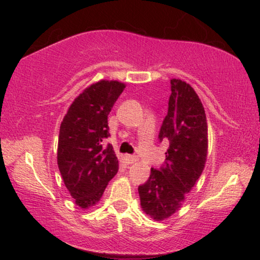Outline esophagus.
I'll use <instances>...</instances> for the list:
<instances>
[{
	"label": "esophagus",
	"instance_id": "1",
	"mask_svg": "<svg viewBox=\"0 0 260 260\" xmlns=\"http://www.w3.org/2000/svg\"><path fill=\"white\" fill-rule=\"evenodd\" d=\"M125 161L127 164H133V162L138 161V157L134 156V155H125Z\"/></svg>",
	"mask_w": 260,
	"mask_h": 260
}]
</instances>
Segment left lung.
I'll list each match as a JSON object with an SVG mask.
<instances>
[{"mask_svg": "<svg viewBox=\"0 0 260 260\" xmlns=\"http://www.w3.org/2000/svg\"><path fill=\"white\" fill-rule=\"evenodd\" d=\"M169 110L159 131V141L170 147L160 169H151L147 182L139 186L143 212L157 221L181 208L203 172L208 156V122L199 95L189 83L171 80Z\"/></svg>", "mask_w": 260, "mask_h": 260, "instance_id": "obj_1", "label": "left lung"}]
</instances>
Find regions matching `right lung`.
Here are the masks:
<instances>
[{"instance_id": "obj_1", "label": "right lung", "mask_w": 260, "mask_h": 260, "mask_svg": "<svg viewBox=\"0 0 260 260\" xmlns=\"http://www.w3.org/2000/svg\"><path fill=\"white\" fill-rule=\"evenodd\" d=\"M125 88L119 81L101 80L73 101L60 124L57 164L65 187L81 209L101 200L108 182L118 172L108 116Z\"/></svg>"}]
</instances>
